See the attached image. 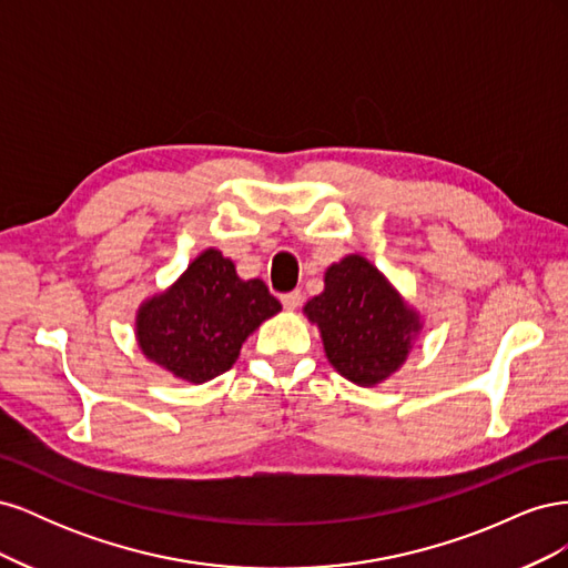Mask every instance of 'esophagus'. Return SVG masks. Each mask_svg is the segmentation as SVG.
<instances>
[{
	"instance_id": "1",
	"label": "esophagus",
	"mask_w": 568,
	"mask_h": 568,
	"mask_svg": "<svg viewBox=\"0 0 568 568\" xmlns=\"http://www.w3.org/2000/svg\"><path fill=\"white\" fill-rule=\"evenodd\" d=\"M301 291H288V294L282 296V305L286 307V311H296V307L301 305Z\"/></svg>"
}]
</instances>
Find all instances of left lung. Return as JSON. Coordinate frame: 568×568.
<instances>
[{"label": "left lung", "instance_id": "8db88e82", "mask_svg": "<svg viewBox=\"0 0 568 568\" xmlns=\"http://www.w3.org/2000/svg\"><path fill=\"white\" fill-rule=\"evenodd\" d=\"M305 315L320 326L334 369L359 386L379 384L398 369L422 326L363 255H348L326 270L324 291L307 301Z\"/></svg>", "mask_w": 568, "mask_h": 568}]
</instances>
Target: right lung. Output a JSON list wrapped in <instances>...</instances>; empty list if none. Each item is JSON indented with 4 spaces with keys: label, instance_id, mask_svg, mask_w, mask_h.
<instances>
[{
    "label": "right lung",
    "instance_id": "obj_1",
    "mask_svg": "<svg viewBox=\"0 0 568 568\" xmlns=\"http://www.w3.org/2000/svg\"><path fill=\"white\" fill-rule=\"evenodd\" d=\"M280 311L261 280H239L230 257L209 248L178 284L140 307L136 341L170 374L203 384L227 372L246 336Z\"/></svg>",
    "mask_w": 568,
    "mask_h": 568
}]
</instances>
